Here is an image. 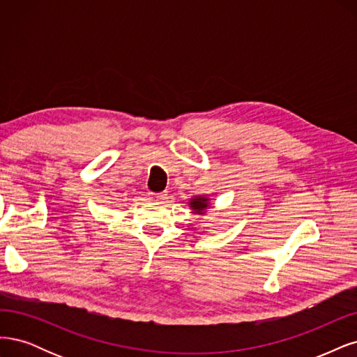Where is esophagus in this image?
<instances>
[{"label":"esophagus","mask_w":357,"mask_h":357,"mask_svg":"<svg viewBox=\"0 0 357 357\" xmlns=\"http://www.w3.org/2000/svg\"><path fill=\"white\" fill-rule=\"evenodd\" d=\"M151 199L157 200V202H165L167 199V194L166 192H151Z\"/></svg>","instance_id":"esophagus-1"}]
</instances>
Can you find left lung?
<instances>
[{
    "mask_svg": "<svg viewBox=\"0 0 357 357\" xmlns=\"http://www.w3.org/2000/svg\"><path fill=\"white\" fill-rule=\"evenodd\" d=\"M206 197H199V199H192V202H191V208L192 209H195L194 212L195 213H200L204 208H208V203H206Z\"/></svg>",
    "mask_w": 357,
    "mask_h": 357,
    "instance_id": "obj_1",
    "label": "left lung"
}]
</instances>
